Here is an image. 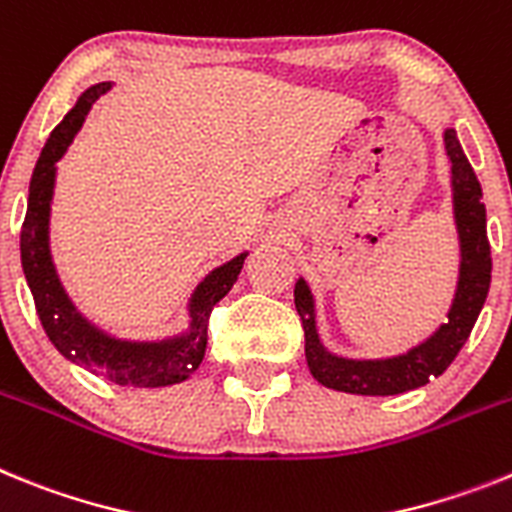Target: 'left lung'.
I'll return each instance as SVG.
<instances>
[{
  "mask_svg": "<svg viewBox=\"0 0 512 512\" xmlns=\"http://www.w3.org/2000/svg\"><path fill=\"white\" fill-rule=\"evenodd\" d=\"M443 141H446V154L451 159L453 216H456L461 244L459 286H456V296H453L451 311H448V322L441 324L417 348L394 355V358H381V361L340 358V355L324 350L322 340H319L317 322H314V299H311L306 281L301 278L293 288V301H296V311L304 324L306 363H309L311 376L327 389L366 394V397H389V394L417 389L435 376H441L464 348V342L469 340L471 327L482 311L492 278L487 213H484L482 203V185L456 139V131L448 128Z\"/></svg>",
  "mask_w": 512,
  "mask_h": 512,
  "instance_id": "obj_1",
  "label": "left lung"
}]
</instances>
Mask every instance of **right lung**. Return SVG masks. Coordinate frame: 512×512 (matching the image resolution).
I'll return each instance as SVG.
<instances>
[{"label": "right lung", "instance_id": "obj_1", "mask_svg": "<svg viewBox=\"0 0 512 512\" xmlns=\"http://www.w3.org/2000/svg\"><path fill=\"white\" fill-rule=\"evenodd\" d=\"M110 90V82H100L84 92L77 105L64 115V121L53 128L43 146L33 177H30L28 211L20 231V260L25 270L30 293H33L35 311L41 319L48 340L56 345L64 358L97 373L102 379L121 386H139V389H157L172 386L193 376L206 355L208 317L213 306L224 299L231 286L237 283L244 255H237L226 265L216 268L203 278V283L190 296V330L180 337L154 342L115 340L90 324L74 309L61 286L56 268H53L51 250H48V219H51L53 180H56V162L74 141L82 128L84 118L100 95Z\"/></svg>", "mask_w": 512, "mask_h": 512}]
</instances>
